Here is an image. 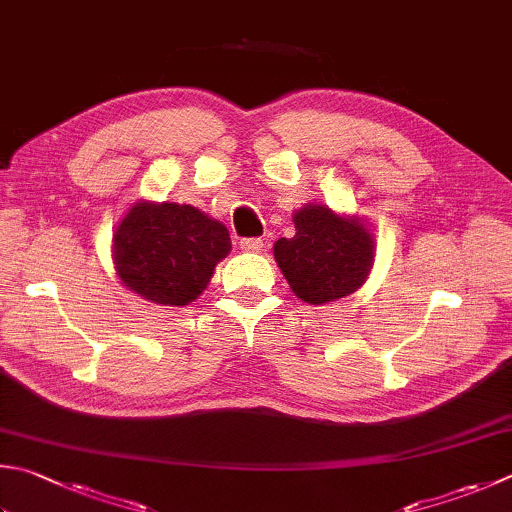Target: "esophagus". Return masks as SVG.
<instances>
[{"label":"esophagus","mask_w":512,"mask_h":512,"mask_svg":"<svg viewBox=\"0 0 512 512\" xmlns=\"http://www.w3.org/2000/svg\"><path fill=\"white\" fill-rule=\"evenodd\" d=\"M240 249H243V252H260V249H263V240L245 238V240H240Z\"/></svg>","instance_id":"esophagus-1"}]
</instances>
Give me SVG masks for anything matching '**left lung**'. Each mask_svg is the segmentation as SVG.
Segmentation results:
<instances>
[{"mask_svg":"<svg viewBox=\"0 0 512 512\" xmlns=\"http://www.w3.org/2000/svg\"><path fill=\"white\" fill-rule=\"evenodd\" d=\"M294 227L292 238L276 240L274 258L301 301L323 305L365 283L374 265V236L359 218L305 205L294 214Z\"/></svg>","mask_w":512,"mask_h":512,"instance_id":"obj_1","label":"left lung"}]
</instances>
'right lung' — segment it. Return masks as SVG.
I'll use <instances>...</instances> for the list:
<instances>
[{"mask_svg": "<svg viewBox=\"0 0 512 512\" xmlns=\"http://www.w3.org/2000/svg\"><path fill=\"white\" fill-rule=\"evenodd\" d=\"M229 249L223 223L176 202H136L113 234L122 285L156 305L196 301Z\"/></svg>", "mask_w": 512, "mask_h": 512, "instance_id": "obj_1", "label": "right lung"}]
</instances>
